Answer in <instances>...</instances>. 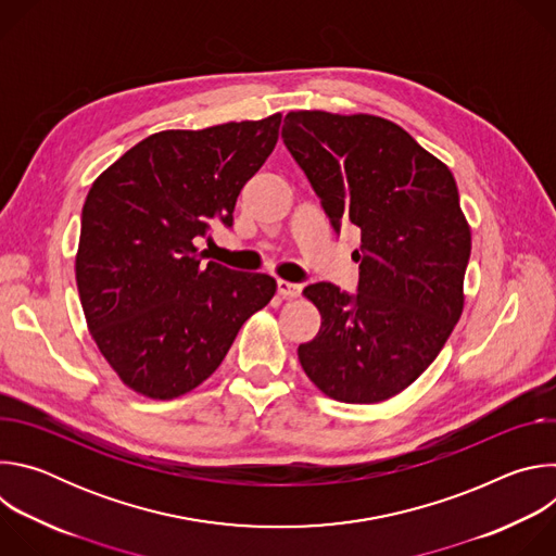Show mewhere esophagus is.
<instances>
[{
	"instance_id": "34e87169",
	"label": "esophagus",
	"mask_w": 556,
	"mask_h": 556,
	"mask_svg": "<svg viewBox=\"0 0 556 556\" xmlns=\"http://www.w3.org/2000/svg\"><path fill=\"white\" fill-rule=\"evenodd\" d=\"M277 292H279V296H283V299H294V296L301 294V286H299V283H292V281L277 279Z\"/></svg>"
}]
</instances>
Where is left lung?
I'll use <instances>...</instances> for the list:
<instances>
[{
	"mask_svg": "<svg viewBox=\"0 0 556 556\" xmlns=\"http://www.w3.org/2000/svg\"><path fill=\"white\" fill-rule=\"evenodd\" d=\"M281 138L332 228H361L356 292L303 290L321 330L299 345L301 367L334 401H387L435 361L462 314L470 228L453 174L369 114L290 112Z\"/></svg>",
	"mask_w": 556,
	"mask_h": 556,
	"instance_id": "8db88e82",
	"label": "left lung"
}]
</instances>
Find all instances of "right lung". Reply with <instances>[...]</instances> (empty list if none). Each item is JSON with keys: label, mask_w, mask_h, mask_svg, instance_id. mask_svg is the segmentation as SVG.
<instances>
[{"label": "right lung", "mask_w": 556, "mask_h": 556, "mask_svg": "<svg viewBox=\"0 0 556 556\" xmlns=\"http://www.w3.org/2000/svg\"><path fill=\"white\" fill-rule=\"evenodd\" d=\"M281 114L153 134L92 185L76 286L88 328L121 380L176 399L224 361L275 294L262 273L202 264L195 240L232 226L235 202L279 138Z\"/></svg>", "instance_id": "add662e5"}]
</instances>
